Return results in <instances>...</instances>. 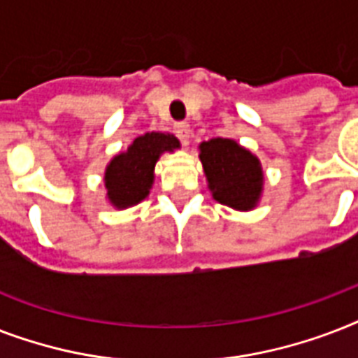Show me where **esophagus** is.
Masks as SVG:
<instances>
[{
	"label": "esophagus",
	"instance_id": "obj_1",
	"mask_svg": "<svg viewBox=\"0 0 358 358\" xmlns=\"http://www.w3.org/2000/svg\"><path fill=\"white\" fill-rule=\"evenodd\" d=\"M174 131H176L178 139L182 141L184 145H187V143H189V124H187V122H176V124H174Z\"/></svg>",
	"mask_w": 358,
	"mask_h": 358
}]
</instances>
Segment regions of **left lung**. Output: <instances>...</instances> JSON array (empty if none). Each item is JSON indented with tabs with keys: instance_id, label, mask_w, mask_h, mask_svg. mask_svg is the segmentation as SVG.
<instances>
[{
	"instance_id": "obj_1",
	"label": "left lung",
	"mask_w": 358,
	"mask_h": 358,
	"mask_svg": "<svg viewBox=\"0 0 358 358\" xmlns=\"http://www.w3.org/2000/svg\"><path fill=\"white\" fill-rule=\"evenodd\" d=\"M199 150L213 199L238 212L255 210L264 193L260 159L234 139L223 137L202 141Z\"/></svg>"
}]
</instances>
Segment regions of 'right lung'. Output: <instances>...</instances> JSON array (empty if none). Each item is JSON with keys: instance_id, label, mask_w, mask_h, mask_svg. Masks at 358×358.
Returning <instances> with one entry per match:
<instances>
[{"instance_id": "add662e5", "label": "right lung", "mask_w": 358, "mask_h": 358, "mask_svg": "<svg viewBox=\"0 0 358 358\" xmlns=\"http://www.w3.org/2000/svg\"><path fill=\"white\" fill-rule=\"evenodd\" d=\"M180 148V141L173 134L150 131L134 139L128 150L119 152L108 163L103 174L106 199L117 210L139 204L148 196L154 184V169L165 152Z\"/></svg>"}]
</instances>
